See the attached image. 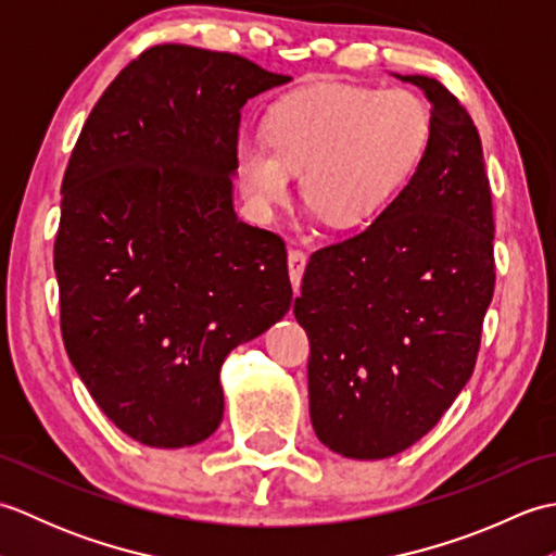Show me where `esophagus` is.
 Returning a JSON list of instances; mask_svg holds the SVG:
<instances>
[{"mask_svg":"<svg viewBox=\"0 0 556 556\" xmlns=\"http://www.w3.org/2000/svg\"><path fill=\"white\" fill-rule=\"evenodd\" d=\"M305 265H308V253L299 251V248L289 251V277H291L293 291H299V287H301V277H303Z\"/></svg>","mask_w":556,"mask_h":556,"instance_id":"34e87169","label":"esophagus"}]
</instances>
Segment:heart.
<instances>
[{
    "instance_id": "heart-1",
    "label": "heart",
    "mask_w": 556,
    "mask_h": 556,
    "mask_svg": "<svg viewBox=\"0 0 556 556\" xmlns=\"http://www.w3.org/2000/svg\"><path fill=\"white\" fill-rule=\"evenodd\" d=\"M428 104L404 88L308 86L275 104L265 140L236 143V179L257 215H271L301 173V193L329 227L372 217L430 143Z\"/></svg>"
}]
</instances>
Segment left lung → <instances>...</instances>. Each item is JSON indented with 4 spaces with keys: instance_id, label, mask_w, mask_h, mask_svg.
Wrapping results in <instances>:
<instances>
[{
    "instance_id": "left-lung-1",
    "label": "left lung",
    "mask_w": 556,
    "mask_h": 556,
    "mask_svg": "<svg viewBox=\"0 0 556 556\" xmlns=\"http://www.w3.org/2000/svg\"><path fill=\"white\" fill-rule=\"evenodd\" d=\"M430 143L368 229L320 248L293 315L311 341V422L346 458H387L428 434L476 368L494 293L492 193L478 128L440 80Z\"/></svg>"
}]
</instances>
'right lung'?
<instances>
[{"instance_id":"add662e5","label":"right lung","mask_w":556,"mask_h":556,"mask_svg":"<svg viewBox=\"0 0 556 556\" xmlns=\"http://www.w3.org/2000/svg\"><path fill=\"white\" fill-rule=\"evenodd\" d=\"M289 76L155 45L92 108L62 181V337L116 428L160 448L207 440L224 358L291 308L287 248L233 212L243 104Z\"/></svg>"}]
</instances>
